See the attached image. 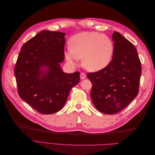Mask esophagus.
<instances>
[{"label": "esophagus", "mask_w": 155, "mask_h": 155, "mask_svg": "<svg viewBox=\"0 0 155 155\" xmlns=\"http://www.w3.org/2000/svg\"><path fill=\"white\" fill-rule=\"evenodd\" d=\"M80 78H81V79H85V78H86V74H85V73L81 72V73L80 74Z\"/></svg>", "instance_id": "obj_1"}]
</instances>
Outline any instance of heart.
Listing matches in <instances>:
<instances>
[{
	"instance_id": "obj_1",
	"label": "heart",
	"mask_w": 155,
	"mask_h": 155,
	"mask_svg": "<svg viewBox=\"0 0 155 155\" xmlns=\"http://www.w3.org/2000/svg\"><path fill=\"white\" fill-rule=\"evenodd\" d=\"M70 47L65 58L72 65L82 59L83 67L91 72H97L110 63L114 54V43L110 37L96 31H83L70 39Z\"/></svg>"
}]
</instances>
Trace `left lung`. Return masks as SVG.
<instances>
[{"mask_svg": "<svg viewBox=\"0 0 155 155\" xmlns=\"http://www.w3.org/2000/svg\"><path fill=\"white\" fill-rule=\"evenodd\" d=\"M112 38L114 49L109 64L87 74L92 84L93 104L98 110L107 114L118 113L137 96L142 71L134 45L118 32L114 31Z\"/></svg>", "mask_w": 155, "mask_h": 155, "instance_id": "obj_1", "label": "left lung"}]
</instances>
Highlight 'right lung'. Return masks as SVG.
Wrapping results in <instances>:
<instances>
[{
    "label": "right lung",
    "instance_id": "obj_1",
    "mask_svg": "<svg viewBox=\"0 0 155 155\" xmlns=\"http://www.w3.org/2000/svg\"><path fill=\"white\" fill-rule=\"evenodd\" d=\"M64 33L43 30L22 45L14 70L18 94L41 114L58 112L71 88L79 83V72H64Z\"/></svg>",
    "mask_w": 155,
    "mask_h": 155
}]
</instances>
